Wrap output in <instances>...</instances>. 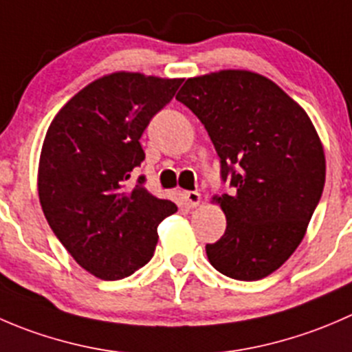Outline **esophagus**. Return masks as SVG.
I'll return each instance as SVG.
<instances>
[{
  "label": "esophagus",
  "mask_w": 352,
  "mask_h": 352,
  "mask_svg": "<svg viewBox=\"0 0 352 352\" xmlns=\"http://www.w3.org/2000/svg\"><path fill=\"white\" fill-rule=\"evenodd\" d=\"M200 201H201V195L198 193V191H186V193H184V205H186V207L195 208L200 205Z\"/></svg>",
  "instance_id": "esophagus-1"
}]
</instances>
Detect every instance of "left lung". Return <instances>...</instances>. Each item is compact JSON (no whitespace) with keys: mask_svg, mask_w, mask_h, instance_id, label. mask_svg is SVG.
<instances>
[{"mask_svg":"<svg viewBox=\"0 0 352 352\" xmlns=\"http://www.w3.org/2000/svg\"><path fill=\"white\" fill-rule=\"evenodd\" d=\"M176 99L208 131L222 179L214 195L226 232L205 246L215 270L260 280L296 252L325 184V152L306 111L277 83L250 69L191 76Z\"/></svg>","mask_w":352,"mask_h":352,"instance_id":"obj_1","label":"left lung"}]
</instances>
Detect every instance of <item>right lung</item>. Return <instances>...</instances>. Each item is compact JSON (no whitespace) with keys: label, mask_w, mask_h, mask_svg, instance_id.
Here are the masks:
<instances>
[{"label":"right lung","mask_w":352,"mask_h":352,"mask_svg":"<svg viewBox=\"0 0 352 352\" xmlns=\"http://www.w3.org/2000/svg\"><path fill=\"white\" fill-rule=\"evenodd\" d=\"M183 78L114 72L76 92L51 121L37 171L47 224L82 269L102 280L131 276L154 256L157 226L177 207L131 183L140 137Z\"/></svg>","instance_id":"obj_1"}]
</instances>
